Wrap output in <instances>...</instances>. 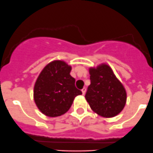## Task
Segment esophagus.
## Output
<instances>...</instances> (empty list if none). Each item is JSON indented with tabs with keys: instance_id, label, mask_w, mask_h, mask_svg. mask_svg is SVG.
I'll return each mask as SVG.
<instances>
[{
	"instance_id": "obj_1",
	"label": "esophagus",
	"mask_w": 153,
	"mask_h": 153,
	"mask_svg": "<svg viewBox=\"0 0 153 153\" xmlns=\"http://www.w3.org/2000/svg\"><path fill=\"white\" fill-rule=\"evenodd\" d=\"M86 90H86V88H85V87H84V88H83L82 90H81V92H82L83 95H84V94H85V93H86Z\"/></svg>"
}]
</instances>
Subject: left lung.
I'll return each instance as SVG.
<instances>
[{"mask_svg":"<svg viewBox=\"0 0 153 153\" xmlns=\"http://www.w3.org/2000/svg\"><path fill=\"white\" fill-rule=\"evenodd\" d=\"M90 85L86 93V100L91 109L103 117H114L124 108L126 91L114 75L112 69L105 63L89 69Z\"/></svg>","mask_w":153,"mask_h":153,"instance_id":"8db88e82","label":"left lung"}]
</instances>
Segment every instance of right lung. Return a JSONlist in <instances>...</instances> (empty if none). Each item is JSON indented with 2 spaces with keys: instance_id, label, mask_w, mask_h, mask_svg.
Segmentation results:
<instances>
[{
  "instance_id": "right-lung-1",
  "label": "right lung",
  "mask_w": 153,
  "mask_h": 153,
  "mask_svg": "<svg viewBox=\"0 0 153 153\" xmlns=\"http://www.w3.org/2000/svg\"><path fill=\"white\" fill-rule=\"evenodd\" d=\"M72 67L63 60H54L45 66L37 78L33 99L37 108L51 117L67 112L74 99L82 94L75 87V79L70 75Z\"/></svg>"
}]
</instances>
